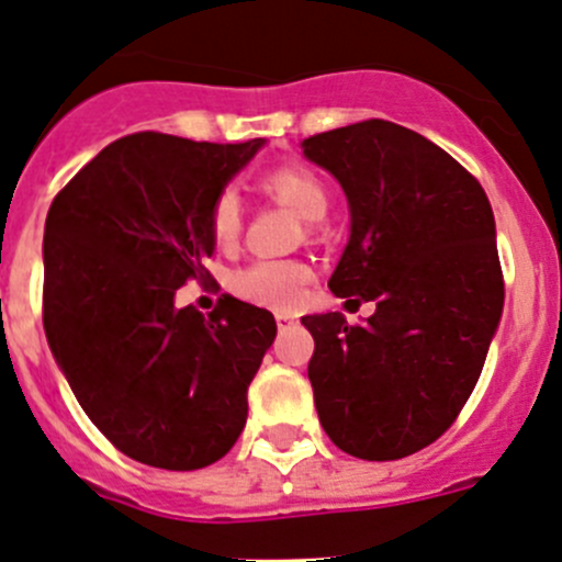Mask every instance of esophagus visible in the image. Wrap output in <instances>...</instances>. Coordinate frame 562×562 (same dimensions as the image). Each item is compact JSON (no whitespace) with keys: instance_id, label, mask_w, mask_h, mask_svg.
I'll list each match as a JSON object with an SVG mask.
<instances>
[{"instance_id":"esophagus-1","label":"esophagus","mask_w":562,"mask_h":562,"mask_svg":"<svg viewBox=\"0 0 562 562\" xmlns=\"http://www.w3.org/2000/svg\"><path fill=\"white\" fill-rule=\"evenodd\" d=\"M274 321H277V326H280V328H291V326H296L299 317L293 313H277Z\"/></svg>"}]
</instances>
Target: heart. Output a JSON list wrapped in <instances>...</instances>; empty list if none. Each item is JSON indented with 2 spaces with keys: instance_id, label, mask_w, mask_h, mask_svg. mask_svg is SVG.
<instances>
[{
  "instance_id": "heart-1",
  "label": "heart",
  "mask_w": 562,
  "mask_h": 562,
  "mask_svg": "<svg viewBox=\"0 0 562 562\" xmlns=\"http://www.w3.org/2000/svg\"><path fill=\"white\" fill-rule=\"evenodd\" d=\"M260 187L307 220H321L328 209L326 184L307 166L271 168L260 176ZM241 225H245V212H241L239 195L234 187H225L209 206L212 241L220 249H234L241 236ZM310 282H313V269L304 260L293 258H258L231 277L236 296L258 307L274 310V313L299 310Z\"/></svg>"
}]
</instances>
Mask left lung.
Wrapping results in <instances>:
<instances>
[{
  "label": "left lung",
  "instance_id": "1",
  "mask_svg": "<svg viewBox=\"0 0 562 562\" xmlns=\"http://www.w3.org/2000/svg\"><path fill=\"white\" fill-rule=\"evenodd\" d=\"M302 146L350 203V241L328 288L375 302L364 326L339 313L302 317L315 339L317 418L350 457L416 454L457 422L501 323L490 198L449 151L383 119Z\"/></svg>",
  "mask_w": 562,
  "mask_h": 562
}]
</instances>
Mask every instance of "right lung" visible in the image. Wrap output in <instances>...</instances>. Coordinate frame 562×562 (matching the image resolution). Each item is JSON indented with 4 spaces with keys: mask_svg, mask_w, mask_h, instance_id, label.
<instances>
[{
    "mask_svg": "<svg viewBox=\"0 0 562 562\" xmlns=\"http://www.w3.org/2000/svg\"><path fill=\"white\" fill-rule=\"evenodd\" d=\"M263 138L209 144L133 133L108 144L45 217L43 326L94 427L135 462L198 470L247 422V389L274 342L269 310L223 293L209 315L176 307L206 282L209 206Z\"/></svg>",
    "mask_w": 562,
    "mask_h": 562,
    "instance_id": "right-lung-1",
    "label": "right lung"
}]
</instances>
